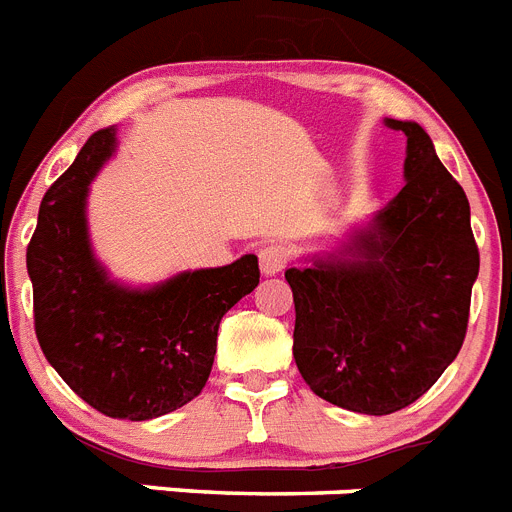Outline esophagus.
<instances>
[{"label": "esophagus", "instance_id": "obj_1", "mask_svg": "<svg viewBox=\"0 0 512 512\" xmlns=\"http://www.w3.org/2000/svg\"><path fill=\"white\" fill-rule=\"evenodd\" d=\"M287 259H290V251L282 243H272V246H264L259 251V264H261V274L264 277H274L285 269Z\"/></svg>", "mask_w": 512, "mask_h": 512}]
</instances>
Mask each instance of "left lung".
Wrapping results in <instances>:
<instances>
[{
    "label": "left lung",
    "instance_id": "left-lung-1",
    "mask_svg": "<svg viewBox=\"0 0 512 512\" xmlns=\"http://www.w3.org/2000/svg\"><path fill=\"white\" fill-rule=\"evenodd\" d=\"M404 131V189L334 251L287 269L292 355L310 391L357 414L399 412L456 360L479 251L464 189L417 121Z\"/></svg>",
    "mask_w": 512,
    "mask_h": 512
}]
</instances>
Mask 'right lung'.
<instances>
[{
  "mask_svg": "<svg viewBox=\"0 0 512 512\" xmlns=\"http://www.w3.org/2000/svg\"><path fill=\"white\" fill-rule=\"evenodd\" d=\"M116 144V126L95 131L46 191L28 274L36 336L51 368L106 417L142 422L202 393L222 316L259 285V259L246 253L147 287L113 279L90 243L87 196Z\"/></svg>",
  "mask_w": 512,
  "mask_h": 512,
  "instance_id": "obj_1",
  "label": "right lung"
}]
</instances>
